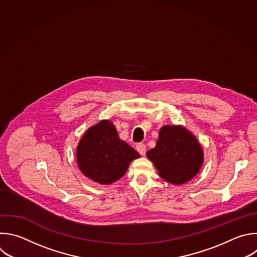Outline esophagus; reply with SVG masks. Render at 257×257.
<instances>
[{"label": "esophagus", "instance_id": "obj_1", "mask_svg": "<svg viewBox=\"0 0 257 257\" xmlns=\"http://www.w3.org/2000/svg\"><path fill=\"white\" fill-rule=\"evenodd\" d=\"M136 150L139 152V154L140 155H145V153H146V146H145V144H143V143H139V144H137L136 145Z\"/></svg>", "mask_w": 257, "mask_h": 257}]
</instances>
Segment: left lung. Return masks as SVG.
I'll return each mask as SVG.
<instances>
[{
	"label": "left lung",
	"mask_w": 257,
	"mask_h": 257,
	"mask_svg": "<svg viewBox=\"0 0 257 257\" xmlns=\"http://www.w3.org/2000/svg\"><path fill=\"white\" fill-rule=\"evenodd\" d=\"M146 155L161 179L178 186L197 176L204 161L198 139L181 125L161 127L156 146Z\"/></svg>",
	"instance_id": "1"
}]
</instances>
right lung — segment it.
Listing matches in <instances>:
<instances>
[{
    "label": "right lung",
    "instance_id": "1",
    "mask_svg": "<svg viewBox=\"0 0 257 257\" xmlns=\"http://www.w3.org/2000/svg\"><path fill=\"white\" fill-rule=\"evenodd\" d=\"M140 155L121 140L112 122L102 120L89 128L78 142L76 160L80 172L101 185L120 180L130 162Z\"/></svg>",
    "mask_w": 257,
    "mask_h": 257
}]
</instances>
